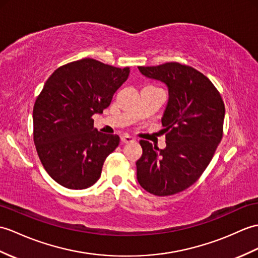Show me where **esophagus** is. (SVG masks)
I'll return each mask as SVG.
<instances>
[{"instance_id": "34e87169", "label": "esophagus", "mask_w": 258, "mask_h": 258, "mask_svg": "<svg viewBox=\"0 0 258 258\" xmlns=\"http://www.w3.org/2000/svg\"><path fill=\"white\" fill-rule=\"evenodd\" d=\"M121 141H122V143H125V144H127V143H132V142H134V139L132 136H130V135H122L121 136Z\"/></svg>"}]
</instances>
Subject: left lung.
I'll list each match as a JSON object with an SVG mask.
<instances>
[{"mask_svg":"<svg viewBox=\"0 0 258 258\" xmlns=\"http://www.w3.org/2000/svg\"><path fill=\"white\" fill-rule=\"evenodd\" d=\"M141 74L168 87L161 123L166 148L141 141L137 180L147 192L171 196L192 185L206 170L223 136L225 107L218 89L190 66L166 62L139 67Z\"/></svg>","mask_w":258,"mask_h":258,"instance_id":"obj_1","label":"left lung"}]
</instances>
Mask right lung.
<instances>
[{
  "label": "right lung",
  "mask_w": 258,
  "mask_h": 258,
  "mask_svg": "<svg viewBox=\"0 0 258 258\" xmlns=\"http://www.w3.org/2000/svg\"><path fill=\"white\" fill-rule=\"evenodd\" d=\"M128 75V67L85 58L48 78L33 110L34 143L45 170L59 184L81 190L98 181L119 137L94 128L92 115L103 113Z\"/></svg>",
  "instance_id": "right-lung-1"
}]
</instances>
